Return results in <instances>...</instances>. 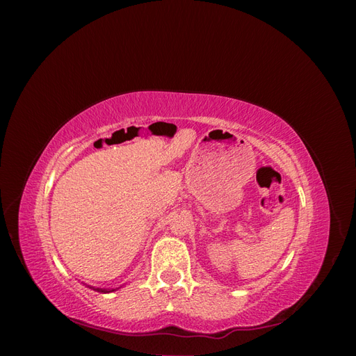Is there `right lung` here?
Masks as SVG:
<instances>
[{
    "instance_id": "1",
    "label": "right lung",
    "mask_w": 356,
    "mask_h": 356,
    "mask_svg": "<svg viewBox=\"0 0 356 356\" xmlns=\"http://www.w3.org/2000/svg\"><path fill=\"white\" fill-rule=\"evenodd\" d=\"M89 288H92V289H95V291H98V293H110L108 289H102V288H93V286H89ZM111 291H114V289H111Z\"/></svg>"
}]
</instances>
